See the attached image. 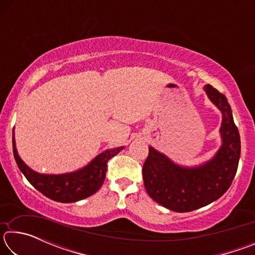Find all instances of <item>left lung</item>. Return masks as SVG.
Listing matches in <instances>:
<instances>
[{
    "label": "left lung",
    "mask_w": 255,
    "mask_h": 255,
    "mask_svg": "<svg viewBox=\"0 0 255 255\" xmlns=\"http://www.w3.org/2000/svg\"><path fill=\"white\" fill-rule=\"evenodd\" d=\"M204 90L221 110L222 146L215 156L195 167L181 166L149 146L143 166L144 185L157 204L176 213H188L217 200L231 187L241 156L240 132L226 97L210 84Z\"/></svg>",
    "instance_id": "left-lung-1"
}]
</instances>
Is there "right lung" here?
Returning a JSON list of instances; mask_svg holds the SVG:
<instances>
[{
  "label": "right lung",
  "mask_w": 255,
  "mask_h": 255,
  "mask_svg": "<svg viewBox=\"0 0 255 255\" xmlns=\"http://www.w3.org/2000/svg\"><path fill=\"white\" fill-rule=\"evenodd\" d=\"M13 155L20 171L38 191L51 200L70 204L85 199L96 193L106 179L107 163L125 147L107 149L94 157L83 169L65 174H40L25 164L15 147L14 132L12 137Z\"/></svg>",
  "instance_id": "right-lung-1"
}]
</instances>
